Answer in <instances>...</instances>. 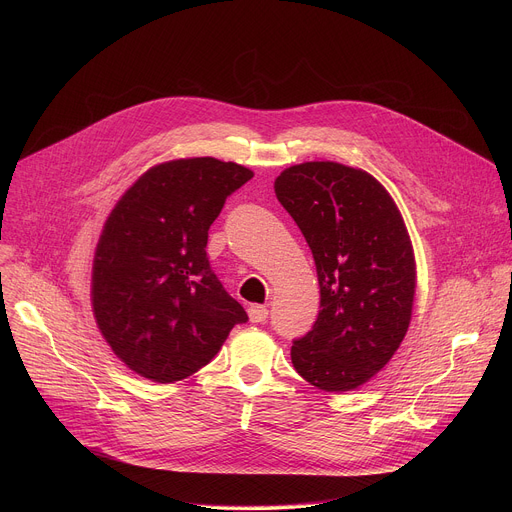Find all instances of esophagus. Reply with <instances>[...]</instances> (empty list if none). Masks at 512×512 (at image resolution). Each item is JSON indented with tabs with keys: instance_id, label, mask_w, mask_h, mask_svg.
Here are the masks:
<instances>
[{
	"instance_id": "1",
	"label": "esophagus",
	"mask_w": 512,
	"mask_h": 512,
	"mask_svg": "<svg viewBox=\"0 0 512 512\" xmlns=\"http://www.w3.org/2000/svg\"><path fill=\"white\" fill-rule=\"evenodd\" d=\"M267 308L265 306H259V304H253V306H249V320L253 322V324H261V322H265L267 320Z\"/></svg>"
}]
</instances>
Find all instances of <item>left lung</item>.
<instances>
[{"instance_id":"left-lung-1","label":"left lung","mask_w":512,"mask_h":512,"mask_svg":"<svg viewBox=\"0 0 512 512\" xmlns=\"http://www.w3.org/2000/svg\"><path fill=\"white\" fill-rule=\"evenodd\" d=\"M273 188L320 283L322 310L294 340L291 362L322 391L358 389L393 358L411 322L415 257L403 216L379 180L338 162L285 168Z\"/></svg>"}]
</instances>
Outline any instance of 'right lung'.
I'll list each match as a JSON object with an SVG mask.
<instances>
[{
  "label": "right lung",
  "instance_id": "obj_1",
  "mask_svg": "<svg viewBox=\"0 0 512 512\" xmlns=\"http://www.w3.org/2000/svg\"><path fill=\"white\" fill-rule=\"evenodd\" d=\"M253 178L235 162L172 160L119 198L93 261L97 326L127 369L154 383L194 375L247 312L212 273L208 229L227 196Z\"/></svg>",
  "mask_w": 512,
  "mask_h": 512
}]
</instances>
